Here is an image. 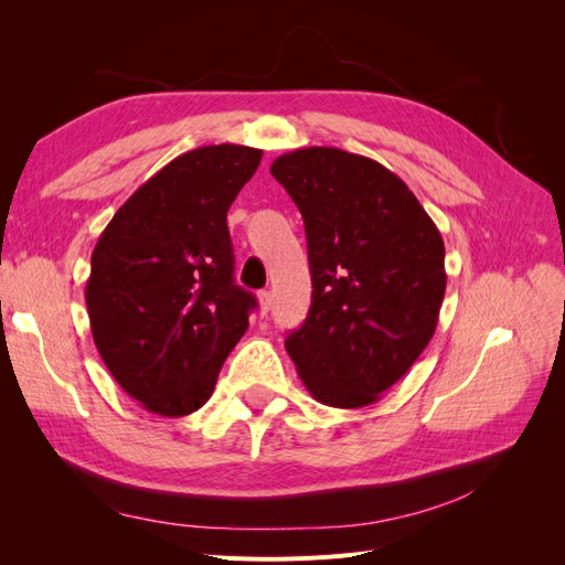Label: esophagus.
<instances>
[{
  "label": "esophagus",
  "mask_w": 565,
  "mask_h": 565,
  "mask_svg": "<svg viewBox=\"0 0 565 565\" xmlns=\"http://www.w3.org/2000/svg\"><path fill=\"white\" fill-rule=\"evenodd\" d=\"M256 297H259V309H262V313L266 316V313L270 311V306H273V295L268 292V289H262V292L256 295Z\"/></svg>",
  "instance_id": "1"
}]
</instances>
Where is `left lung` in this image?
<instances>
[{
    "instance_id": "8db88e82",
    "label": "left lung",
    "mask_w": 565,
    "mask_h": 565,
    "mask_svg": "<svg viewBox=\"0 0 565 565\" xmlns=\"http://www.w3.org/2000/svg\"><path fill=\"white\" fill-rule=\"evenodd\" d=\"M301 212L311 309L285 349L330 407L382 398L429 344L446 297V247L415 193L380 162L311 146L270 164Z\"/></svg>"
}]
</instances>
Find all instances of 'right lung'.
Returning <instances> with one entry per match:
<instances>
[{"instance_id":"add662e5","label":"right lung","mask_w":565,"mask_h":565,"mask_svg":"<svg viewBox=\"0 0 565 565\" xmlns=\"http://www.w3.org/2000/svg\"><path fill=\"white\" fill-rule=\"evenodd\" d=\"M262 156L235 143L183 152L115 212L94 247L84 289L94 344L150 413L200 409L249 328L256 299L233 280L226 214Z\"/></svg>"}]
</instances>
